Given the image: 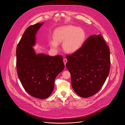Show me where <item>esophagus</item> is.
I'll return each instance as SVG.
<instances>
[{
  "mask_svg": "<svg viewBox=\"0 0 125 125\" xmlns=\"http://www.w3.org/2000/svg\"><path fill=\"white\" fill-rule=\"evenodd\" d=\"M63 61H64V64H65V65H66V62H67V60H66V59H64V60H63Z\"/></svg>",
  "mask_w": 125,
  "mask_h": 125,
  "instance_id": "esophagus-1",
  "label": "esophagus"
}]
</instances>
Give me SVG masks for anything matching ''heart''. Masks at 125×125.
Here are the masks:
<instances>
[{
	"label": "heart",
	"instance_id": "b5f03b06",
	"mask_svg": "<svg viewBox=\"0 0 125 125\" xmlns=\"http://www.w3.org/2000/svg\"><path fill=\"white\" fill-rule=\"evenodd\" d=\"M86 34L81 28L72 25L60 27L54 31V40L50 41V46L57 50L59 43L63 42L62 46L66 53H73L80 49L85 41Z\"/></svg>",
	"mask_w": 125,
	"mask_h": 125
}]
</instances>
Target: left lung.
Masks as SVG:
<instances>
[{
  "mask_svg": "<svg viewBox=\"0 0 125 125\" xmlns=\"http://www.w3.org/2000/svg\"><path fill=\"white\" fill-rule=\"evenodd\" d=\"M66 57L72 86L78 95L86 98L98 92L111 65L110 49L101 34L90 36L79 50Z\"/></svg>",
  "mask_w": 125,
  "mask_h": 125,
  "instance_id": "left-lung-1",
  "label": "left lung"
}]
</instances>
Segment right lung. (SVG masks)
I'll list each match as a JSON object with an SVG mask.
<instances>
[{
    "label": "right lung",
    "instance_id": "right-lung-1",
    "mask_svg": "<svg viewBox=\"0 0 125 125\" xmlns=\"http://www.w3.org/2000/svg\"><path fill=\"white\" fill-rule=\"evenodd\" d=\"M43 23L31 25L26 30L16 51L17 71L21 83L30 95L39 99L51 95L55 78L65 66L61 55L36 54L32 47L36 43V34Z\"/></svg>",
    "mask_w": 125,
    "mask_h": 125
}]
</instances>
